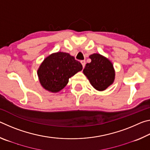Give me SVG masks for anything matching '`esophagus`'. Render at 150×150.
I'll list each match as a JSON object with an SVG mask.
<instances>
[{
    "instance_id": "34e87169",
    "label": "esophagus",
    "mask_w": 150,
    "mask_h": 150,
    "mask_svg": "<svg viewBox=\"0 0 150 150\" xmlns=\"http://www.w3.org/2000/svg\"><path fill=\"white\" fill-rule=\"evenodd\" d=\"M81 64H82V65H83V67H84L85 65V60H81Z\"/></svg>"
}]
</instances>
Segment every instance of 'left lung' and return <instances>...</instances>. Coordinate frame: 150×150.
<instances>
[{
  "mask_svg": "<svg viewBox=\"0 0 150 150\" xmlns=\"http://www.w3.org/2000/svg\"><path fill=\"white\" fill-rule=\"evenodd\" d=\"M89 57L91 62L86 64L83 73L95 89L105 90L115 80L113 65L108 59L100 54H94Z\"/></svg>",
  "mask_w": 150,
  "mask_h": 150,
  "instance_id": "1",
  "label": "left lung"
}]
</instances>
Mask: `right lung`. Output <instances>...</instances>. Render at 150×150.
<instances>
[{"label": "right lung", "mask_w": 150, "mask_h": 150, "mask_svg": "<svg viewBox=\"0 0 150 150\" xmlns=\"http://www.w3.org/2000/svg\"><path fill=\"white\" fill-rule=\"evenodd\" d=\"M79 61L67 53L57 52L45 58L38 70L40 82L45 89L59 92L69 82V79L82 70Z\"/></svg>", "instance_id": "add662e5"}]
</instances>
